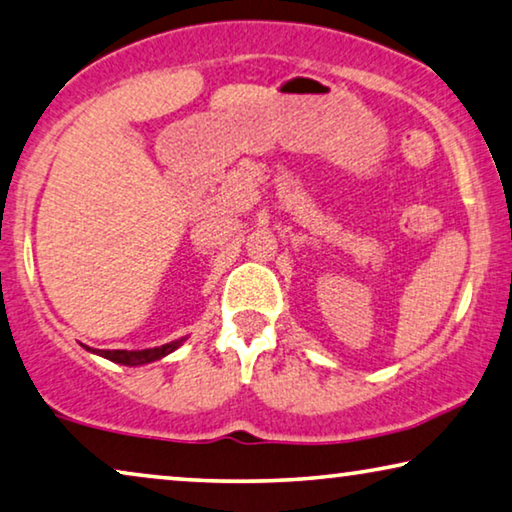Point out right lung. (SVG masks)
Wrapping results in <instances>:
<instances>
[{
  "mask_svg": "<svg viewBox=\"0 0 512 512\" xmlns=\"http://www.w3.org/2000/svg\"><path fill=\"white\" fill-rule=\"evenodd\" d=\"M181 340H174V342H167V345H160V347H154V349H137V352H128V349H89V352H94L98 356L108 358V361L112 363H121V365H144V363H154L158 361V358H163L167 354H172L174 349L181 347Z\"/></svg>",
  "mask_w": 512,
  "mask_h": 512,
  "instance_id": "obj_1",
  "label": "right lung"
}]
</instances>
